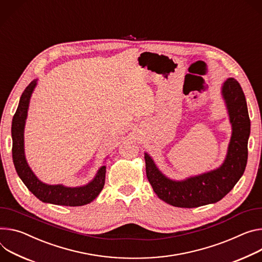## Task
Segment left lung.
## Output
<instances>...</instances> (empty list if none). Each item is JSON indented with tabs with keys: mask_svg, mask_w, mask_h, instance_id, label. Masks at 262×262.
<instances>
[{
	"mask_svg": "<svg viewBox=\"0 0 262 262\" xmlns=\"http://www.w3.org/2000/svg\"><path fill=\"white\" fill-rule=\"evenodd\" d=\"M222 95L232 124V136L228 152L221 167L173 181L165 177L151 157L145 152L146 176L155 193L171 206L195 208L213 204L227 195L243 177L248 161V140L251 123L245 94L236 79H227L222 86Z\"/></svg>",
	"mask_w": 262,
	"mask_h": 262,
	"instance_id": "left-lung-1",
	"label": "left lung"
}]
</instances>
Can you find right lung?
<instances>
[{
    "mask_svg": "<svg viewBox=\"0 0 262 262\" xmlns=\"http://www.w3.org/2000/svg\"><path fill=\"white\" fill-rule=\"evenodd\" d=\"M36 84L37 79L31 81L23 92L17 110L12 119V159L15 170L29 191L43 203L70 207L86 205L101 192L105 183V166H101L95 178L86 185L67 187L63 185H48L42 183L33 173L26 161L25 149H24V129H25L29 101Z\"/></svg>",
    "mask_w": 262,
    "mask_h": 262,
    "instance_id": "add662e5",
    "label": "right lung"
}]
</instances>
